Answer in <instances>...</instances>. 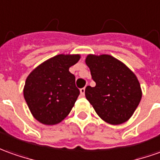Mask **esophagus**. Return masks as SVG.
<instances>
[{
	"mask_svg": "<svg viewBox=\"0 0 160 160\" xmlns=\"http://www.w3.org/2000/svg\"><path fill=\"white\" fill-rule=\"evenodd\" d=\"M84 93H85V88H82L80 89V94L82 97H84Z\"/></svg>",
	"mask_w": 160,
	"mask_h": 160,
	"instance_id": "34e87169",
	"label": "esophagus"
}]
</instances>
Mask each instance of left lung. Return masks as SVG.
<instances>
[{"label":"left lung","mask_w":160,"mask_h":160,"mask_svg":"<svg viewBox=\"0 0 160 160\" xmlns=\"http://www.w3.org/2000/svg\"><path fill=\"white\" fill-rule=\"evenodd\" d=\"M96 86H87L85 97L97 114L108 124L128 121L142 98L136 75L111 55L90 54L85 58Z\"/></svg>","instance_id":"left-lung-1"}]
</instances>
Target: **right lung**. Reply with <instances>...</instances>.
Listing matches in <instances>:
<instances>
[{
    "label": "right lung",
    "instance_id": "right-lung-1",
    "mask_svg": "<svg viewBox=\"0 0 160 160\" xmlns=\"http://www.w3.org/2000/svg\"><path fill=\"white\" fill-rule=\"evenodd\" d=\"M79 54H60L37 66L28 76L23 96L33 117L46 125L61 123L69 115L80 91L69 69Z\"/></svg>",
    "mask_w": 160,
    "mask_h": 160
}]
</instances>
